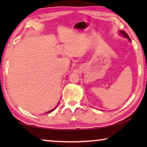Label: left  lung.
I'll list each match as a JSON object with an SVG mask.
<instances>
[{
    "instance_id": "1",
    "label": "left lung",
    "mask_w": 147,
    "mask_h": 147,
    "mask_svg": "<svg viewBox=\"0 0 147 147\" xmlns=\"http://www.w3.org/2000/svg\"><path fill=\"white\" fill-rule=\"evenodd\" d=\"M121 33L122 34H123L124 37H126V38H127L128 39V40H129V41H131V39H130V37H129V36H128V34H126L125 32H124V31H121Z\"/></svg>"
}]
</instances>
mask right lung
Masks as SVG:
<instances>
[{"label":"right lung","instance_id":"1","mask_svg":"<svg viewBox=\"0 0 147 147\" xmlns=\"http://www.w3.org/2000/svg\"><path fill=\"white\" fill-rule=\"evenodd\" d=\"M58 105H57V106H56L55 107V108H54V109H52V110H51V111H48V112H47V113H50V112H51V111H54V109H55V108H56V107H57V106H58Z\"/></svg>","mask_w":147,"mask_h":147}]
</instances>
